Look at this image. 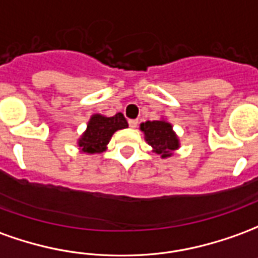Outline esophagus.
Returning a JSON list of instances; mask_svg holds the SVG:
<instances>
[{
  "label": "esophagus",
  "instance_id": "esophagus-1",
  "mask_svg": "<svg viewBox=\"0 0 258 258\" xmlns=\"http://www.w3.org/2000/svg\"><path fill=\"white\" fill-rule=\"evenodd\" d=\"M128 125L131 128H135L138 125V120H128Z\"/></svg>",
  "mask_w": 258,
  "mask_h": 258
}]
</instances>
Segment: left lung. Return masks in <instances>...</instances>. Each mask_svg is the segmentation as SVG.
<instances>
[{
    "label": "left lung",
    "mask_w": 258,
    "mask_h": 258,
    "mask_svg": "<svg viewBox=\"0 0 258 258\" xmlns=\"http://www.w3.org/2000/svg\"><path fill=\"white\" fill-rule=\"evenodd\" d=\"M141 130L145 134L148 144L154 148L156 154H160L163 158L170 156V152L179 148V140L173 133L172 125L163 120L145 121L141 124Z\"/></svg>",
    "instance_id": "obj_1"
}]
</instances>
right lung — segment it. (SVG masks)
I'll return each instance as SVG.
<instances>
[{"instance_id":"add662e5","label":"right lung","mask_w":258,"mask_h":258,"mask_svg":"<svg viewBox=\"0 0 258 258\" xmlns=\"http://www.w3.org/2000/svg\"><path fill=\"white\" fill-rule=\"evenodd\" d=\"M128 124L121 113H117L113 117H104L100 114H95L91 121L88 123L85 134L79 140V147L84 152L95 154L104 151L106 145L110 141L111 135L117 130L125 128Z\"/></svg>"}]
</instances>
